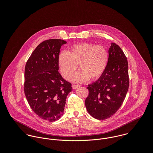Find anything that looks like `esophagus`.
<instances>
[{
  "instance_id": "obj_1",
  "label": "esophagus",
  "mask_w": 153,
  "mask_h": 153,
  "mask_svg": "<svg viewBox=\"0 0 153 153\" xmlns=\"http://www.w3.org/2000/svg\"><path fill=\"white\" fill-rule=\"evenodd\" d=\"M79 87H80L79 85H75V84L72 85V88H73L74 89H76L77 88H78Z\"/></svg>"
}]
</instances>
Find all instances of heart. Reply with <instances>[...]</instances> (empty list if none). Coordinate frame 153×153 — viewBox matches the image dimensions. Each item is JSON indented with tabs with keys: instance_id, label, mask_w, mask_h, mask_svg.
<instances>
[{
	"instance_id": "1",
	"label": "heart",
	"mask_w": 153,
	"mask_h": 153,
	"mask_svg": "<svg viewBox=\"0 0 153 153\" xmlns=\"http://www.w3.org/2000/svg\"><path fill=\"white\" fill-rule=\"evenodd\" d=\"M108 61V53L104 46L88 42L72 46L68 52H61L58 58L59 69L66 79L72 77L79 65L81 70L72 78L76 82L99 78L104 72Z\"/></svg>"
}]
</instances>
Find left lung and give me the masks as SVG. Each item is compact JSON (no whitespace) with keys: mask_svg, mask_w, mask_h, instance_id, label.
<instances>
[{"mask_svg":"<svg viewBox=\"0 0 153 153\" xmlns=\"http://www.w3.org/2000/svg\"><path fill=\"white\" fill-rule=\"evenodd\" d=\"M107 68L98 81L88 85L85 104L88 113L98 120L112 117L122 105L130 84L128 61L121 48L112 43Z\"/></svg>","mask_w":153,"mask_h":153,"instance_id":"left-lung-1","label":"left lung"}]
</instances>
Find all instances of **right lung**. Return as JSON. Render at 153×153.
Returning a JSON list of instances; mask_svg holds the SVG:
<instances>
[{"instance_id": "1", "label": "right lung", "mask_w": 153, "mask_h": 153, "mask_svg": "<svg viewBox=\"0 0 153 153\" xmlns=\"http://www.w3.org/2000/svg\"><path fill=\"white\" fill-rule=\"evenodd\" d=\"M62 39L45 40L33 51L25 68L24 92L33 111L49 122L64 114L66 99L72 84L58 71V58Z\"/></svg>"}]
</instances>
